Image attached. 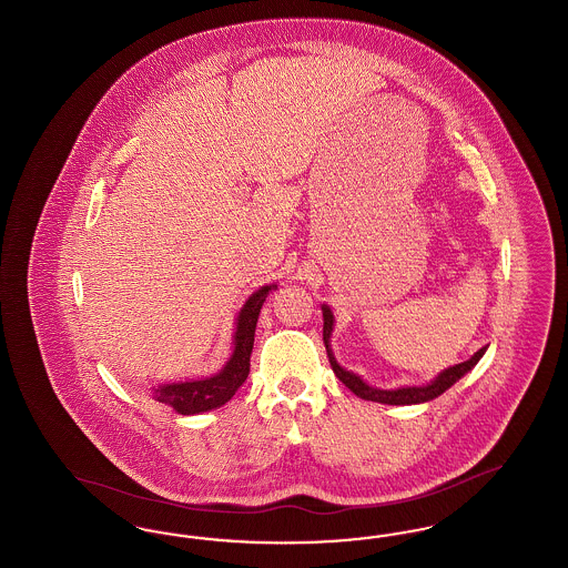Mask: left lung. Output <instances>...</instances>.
Returning a JSON list of instances; mask_svg holds the SVG:
<instances>
[{"label": "left lung", "instance_id": "left-lung-1", "mask_svg": "<svg viewBox=\"0 0 568 568\" xmlns=\"http://www.w3.org/2000/svg\"><path fill=\"white\" fill-rule=\"evenodd\" d=\"M324 343L325 352L329 357V366L334 371V375L341 378L349 389H352L355 396L364 398V400H373V403H383V405H417V403H428L436 396H440L445 389H449L458 378L464 377L479 359L481 355L486 353V347L475 353L470 359L456 364L447 371H443L438 377L434 378L430 385H424V387H400V389H377V387H371L366 385L359 377H355L349 371L341 368L334 359V355L329 352V334H332V325H334V317L329 313V308L324 306Z\"/></svg>", "mask_w": 568, "mask_h": 568}]
</instances>
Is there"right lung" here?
I'll return each instance as SVG.
<instances>
[{
    "instance_id": "right-lung-1",
    "label": "right lung",
    "mask_w": 568,
    "mask_h": 568,
    "mask_svg": "<svg viewBox=\"0 0 568 568\" xmlns=\"http://www.w3.org/2000/svg\"><path fill=\"white\" fill-rule=\"evenodd\" d=\"M272 287L274 285H266L246 300V304L239 315V325H236V336H234L236 347H234L230 362L225 364V368L219 375L202 378V381L162 385L155 389V398L163 405L172 406L181 415H193V413H202V410H211L216 406L225 405L248 377L251 352H253V341H255V325H257L262 304Z\"/></svg>"
}]
</instances>
